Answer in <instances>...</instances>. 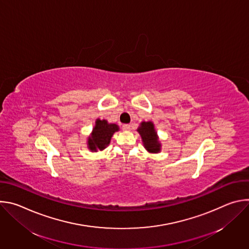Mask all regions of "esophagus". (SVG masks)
<instances>
[{"instance_id":"obj_1","label":"esophagus","mask_w":249,"mask_h":249,"mask_svg":"<svg viewBox=\"0 0 249 249\" xmlns=\"http://www.w3.org/2000/svg\"><path fill=\"white\" fill-rule=\"evenodd\" d=\"M122 129H123L124 131H129V130L131 129V126L128 125V124H124V125H122Z\"/></svg>"}]
</instances>
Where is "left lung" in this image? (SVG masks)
Listing matches in <instances>:
<instances>
[{
	"label": "left lung",
	"mask_w": 249,
	"mask_h": 249,
	"mask_svg": "<svg viewBox=\"0 0 249 249\" xmlns=\"http://www.w3.org/2000/svg\"><path fill=\"white\" fill-rule=\"evenodd\" d=\"M137 131L141 135L144 147L149 153L157 154L160 152L161 145L159 141V137L153 122H142Z\"/></svg>",
	"instance_id": "1"
}]
</instances>
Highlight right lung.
Masks as SVG:
<instances>
[{
    "label": "right lung",
    "instance_id": "obj_1",
    "mask_svg": "<svg viewBox=\"0 0 249 249\" xmlns=\"http://www.w3.org/2000/svg\"><path fill=\"white\" fill-rule=\"evenodd\" d=\"M119 130L118 125L108 123L106 120L96 119L95 125L88 139V148L91 152L104 150L110 143L111 137Z\"/></svg>",
    "mask_w": 249,
    "mask_h": 249
}]
</instances>
